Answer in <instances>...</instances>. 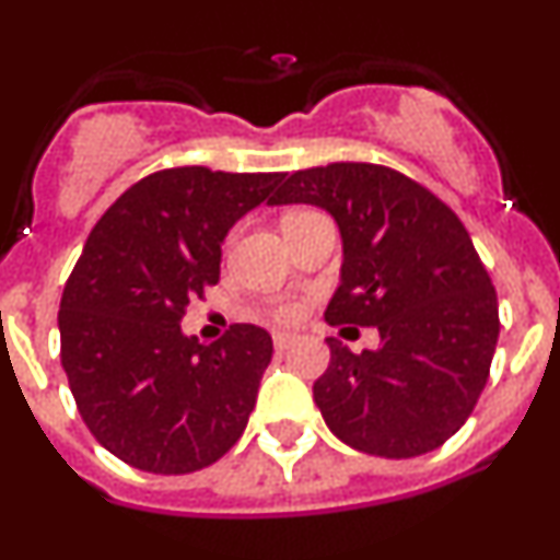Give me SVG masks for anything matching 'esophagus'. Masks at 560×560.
Here are the masks:
<instances>
[{"label":"esophagus","instance_id":"esophagus-1","mask_svg":"<svg viewBox=\"0 0 560 560\" xmlns=\"http://www.w3.org/2000/svg\"><path fill=\"white\" fill-rule=\"evenodd\" d=\"M295 343V332H273V347L276 349H290Z\"/></svg>","mask_w":560,"mask_h":560}]
</instances>
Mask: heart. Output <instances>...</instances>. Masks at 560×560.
<instances>
[{
  "mask_svg": "<svg viewBox=\"0 0 560 560\" xmlns=\"http://www.w3.org/2000/svg\"><path fill=\"white\" fill-rule=\"evenodd\" d=\"M292 314H295V306H290V303L279 306V316H292Z\"/></svg>",
  "mask_w": 560,
  "mask_h": 560,
  "instance_id": "1",
  "label": "heart"
}]
</instances>
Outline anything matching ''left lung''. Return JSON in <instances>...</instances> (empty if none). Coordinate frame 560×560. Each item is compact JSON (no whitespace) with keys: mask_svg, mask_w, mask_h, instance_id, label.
<instances>
[{"mask_svg":"<svg viewBox=\"0 0 560 560\" xmlns=\"http://www.w3.org/2000/svg\"><path fill=\"white\" fill-rule=\"evenodd\" d=\"M330 213L343 246L330 325L376 327L380 347L354 354L327 338L314 382L327 428L349 447L417 457L468 420L499 341V301L460 219L436 195L369 162L298 171L270 206Z\"/></svg>","mask_w":560,"mask_h":560,"instance_id":"left-lung-1","label":"left lung"}]
</instances>
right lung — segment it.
I'll return each instance as SVG.
<instances>
[{"mask_svg":"<svg viewBox=\"0 0 560 560\" xmlns=\"http://www.w3.org/2000/svg\"><path fill=\"white\" fill-rule=\"evenodd\" d=\"M281 178L173 167L94 224L61 295V365L89 431L129 466L189 474L244 433L273 354L268 330L233 325L206 347L180 319L219 281L230 228Z\"/></svg>","mask_w":560,"mask_h":560,"instance_id":"1","label":"right lung"}]
</instances>
